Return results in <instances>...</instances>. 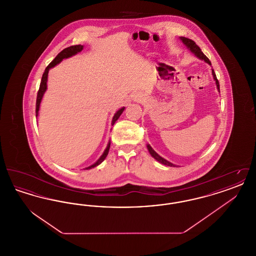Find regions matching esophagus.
<instances>
[{"mask_svg":"<svg viewBox=\"0 0 256 256\" xmlns=\"http://www.w3.org/2000/svg\"><path fill=\"white\" fill-rule=\"evenodd\" d=\"M144 95L141 92H136L132 95V100L136 102H142L144 100Z\"/></svg>","mask_w":256,"mask_h":256,"instance_id":"obj_1","label":"esophagus"}]
</instances>
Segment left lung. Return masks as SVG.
Returning a JSON list of instances; mask_svg holds the SVG:
<instances>
[{
    "mask_svg": "<svg viewBox=\"0 0 256 256\" xmlns=\"http://www.w3.org/2000/svg\"><path fill=\"white\" fill-rule=\"evenodd\" d=\"M180 41L182 42L183 44L186 46V48L189 50L194 56H196L198 58H200V60L206 61L207 64H209L210 66H211V62L210 60H208L206 58V56L202 52V50L196 44L195 42L193 41V40H191V39H189V38H186V37H180ZM212 70V76H213V78H214V80H215V82H216V86H217V89H218V91L220 92V84L219 82H218V80H217V76H216V74H215V72H214V70L213 69H211ZM146 148H148V152H150V154L154 158L156 159V161H158L159 163H161V164H163V165H166V166H170V167H178L176 165H174V164H172V163H170L169 162L168 160H166L165 158H163L162 156H160L150 146V144H146Z\"/></svg>",
    "mask_w": 256,
    "mask_h": 256,
    "instance_id": "1",
    "label": "left lung"
}]
</instances>
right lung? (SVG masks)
<instances>
[{"label":"right lung","mask_w":256,"mask_h":256,"mask_svg":"<svg viewBox=\"0 0 256 256\" xmlns=\"http://www.w3.org/2000/svg\"><path fill=\"white\" fill-rule=\"evenodd\" d=\"M82 50H84V46H82V45H76V46L68 47V48H66V49L61 50L60 52L56 56V58H54V60L52 61V62L50 63L49 65L47 66V68L45 69V72H44L43 76H42L41 84H40L39 90H38V93H37L36 110V118L38 117V114H39L40 104H41L42 98H43V96H44V94H45V92H46V90H47V82H48V74H49L50 69H52V68H54L56 65L60 64L61 61L63 60H65V58H69L73 56L74 54H76L80 52ZM124 110V108H121L120 110H118V111L114 114V116H113V118H112V121H111V124H112V126H113V124H115V122L119 119V117L121 116V114H122ZM110 141H108V146L106 148V150H104V154L100 156V158L98 159L97 161H96L94 164H92V165H90V166L86 167V168H84V170H90V169H92V168L97 167L98 165H100V163L106 159V158L108 156V152H110Z\"/></svg>","instance_id":"obj_1"}]
</instances>
